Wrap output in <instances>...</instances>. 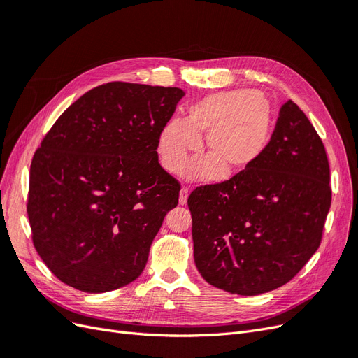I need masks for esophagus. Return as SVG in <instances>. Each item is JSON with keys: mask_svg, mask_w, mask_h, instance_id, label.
<instances>
[{"mask_svg": "<svg viewBox=\"0 0 358 358\" xmlns=\"http://www.w3.org/2000/svg\"><path fill=\"white\" fill-rule=\"evenodd\" d=\"M187 200H188V189L182 188L179 192V204H187Z\"/></svg>", "mask_w": 358, "mask_h": 358, "instance_id": "obj_1", "label": "esophagus"}]
</instances>
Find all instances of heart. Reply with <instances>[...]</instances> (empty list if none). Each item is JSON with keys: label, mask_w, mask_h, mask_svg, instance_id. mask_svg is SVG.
<instances>
[{"label": "heart", "mask_w": 358, "mask_h": 358, "mask_svg": "<svg viewBox=\"0 0 358 358\" xmlns=\"http://www.w3.org/2000/svg\"><path fill=\"white\" fill-rule=\"evenodd\" d=\"M208 155L188 166L185 176L199 182L233 178L254 167L272 134V107L267 96L251 90L221 91L188 107L185 121L171 119L159 129L157 152L161 166L180 175L201 148Z\"/></svg>", "instance_id": "heart-1"}]
</instances>
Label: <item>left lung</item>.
I'll use <instances>...</instances> for the list:
<instances>
[{
  "label": "left lung",
  "instance_id": "8db88e82",
  "mask_svg": "<svg viewBox=\"0 0 358 358\" xmlns=\"http://www.w3.org/2000/svg\"><path fill=\"white\" fill-rule=\"evenodd\" d=\"M329 182L321 138L289 100L254 167L188 197L194 262L203 279L241 296L287 284L320 246L331 203Z\"/></svg>",
  "mask_w": 358,
  "mask_h": 358
}]
</instances>
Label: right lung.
I'll return each mask as SVG.
<instances>
[{
    "label": "right lung",
    "mask_w": 358,
    "mask_h": 358,
    "mask_svg": "<svg viewBox=\"0 0 358 358\" xmlns=\"http://www.w3.org/2000/svg\"><path fill=\"white\" fill-rule=\"evenodd\" d=\"M180 88L112 82L83 94L31 162L28 218L45 264L64 284L107 292L142 275L180 187L157 145Z\"/></svg>",
    "instance_id": "1"
}]
</instances>
